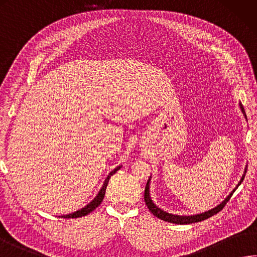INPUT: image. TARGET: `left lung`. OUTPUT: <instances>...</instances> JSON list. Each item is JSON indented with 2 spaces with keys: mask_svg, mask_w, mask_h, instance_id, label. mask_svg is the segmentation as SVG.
Listing matches in <instances>:
<instances>
[{
  "mask_svg": "<svg viewBox=\"0 0 257 257\" xmlns=\"http://www.w3.org/2000/svg\"><path fill=\"white\" fill-rule=\"evenodd\" d=\"M239 107H240V110L241 113H243L244 117L247 119V117H246V114H245V110H244V107L243 105L239 104ZM245 173H246V169H245V172L243 174V177H241L240 181L238 182V185H237V187H238L241 182H243L244 180V177H245ZM151 178V177H150ZM150 181H151V179H149L148 182H147V186H145V190H144V201L145 204H147L149 210L152 212V214L158 217L159 219L161 220H164V221H168V222H172V224H178V225H187V224H192V222H198V221H202L205 220L207 218H209V217L216 215L217 212H219L222 208L225 207V205L227 204V201H228L230 199V197L233 196V193L235 191V188L233 191H231L229 193V196H227L226 199L221 202V204H219L217 207L212 208V209L208 210V211H205V212H201V214H197V215H191V216H180V215H173V214H169V212L162 210L161 208H159L156 204H154L153 200L151 199V196H150Z\"/></svg>",
  "mask_w": 257,
  "mask_h": 257,
  "instance_id": "8db88e82",
  "label": "left lung"
}]
</instances>
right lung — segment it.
Instances as JSON below:
<instances>
[{
    "label": "right lung",
    "mask_w": 257,
    "mask_h": 257,
    "mask_svg": "<svg viewBox=\"0 0 257 257\" xmlns=\"http://www.w3.org/2000/svg\"><path fill=\"white\" fill-rule=\"evenodd\" d=\"M119 169H120V166L116 167L113 171H110V172H109V174L107 176V178L105 179V181H104V183H103V186H101L99 192L97 193V196H96V197L94 198V199L89 202L88 205L85 206L84 208H81V209H79V210H77V211H75V212H72V214H68V215L60 216L61 218H78V217L86 216V215L90 214V212L93 211V210H95L96 208H97V207L100 205V202L103 201V199H104L105 191H106V187H107V185H108V181H109L110 177H112L113 174H114L116 171H118Z\"/></svg>",
    "instance_id": "obj_1"
}]
</instances>
